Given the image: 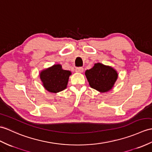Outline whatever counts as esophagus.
Here are the masks:
<instances>
[{"label": "esophagus", "mask_w": 152, "mask_h": 152, "mask_svg": "<svg viewBox=\"0 0 152 152\" xmlns=\"http://www.w3.org/2000/svg\"><path fill=\"white\" fill-rule=\"evenodd\" d=\"M76 72H79V73L83 72V67H77L76 69Z\"/></svg>", "instance_id": "esophagus-1"}]
</instances>
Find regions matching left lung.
Returning <instances> with one entry per match:
<instances>
[{"label": "left lung", "instance_id": "obj_1", "mask_svg": "<svg viewBox=\"0 0 152 152\" xmlns=\"http://www.w3.org/2000/svg\"><path fill=\"white\" fill-rule=\"evenodd\" d=\"M85 75L91 87L101 93L110 91L118 77L117 72L113 68L100 63H95L93 68L86 70Z\"/></svg>", "mask_w": 152, "mask_h": 152}]
</instances>
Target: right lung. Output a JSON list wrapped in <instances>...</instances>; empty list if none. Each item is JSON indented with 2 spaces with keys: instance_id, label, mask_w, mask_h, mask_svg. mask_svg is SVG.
I'll return each instance as SVG.
<instances>
[{
  "instance_id": "add662e5",
  "label": "right lung",
  "mask_w": 152,
  "mask_h": 152,
  "mask_svg": "<svg viewBox=\"0 0 152 152\" xmlns=\"http://www.w3.org/2000/svg\"><path fill=\"white\" fill-rule=\"evenodd\" d=\"M71 72L62 69L61 65H54L40 72V78L43 87L48 91L56 93L66 88Z\"/></svg>"
}]
</instances>
